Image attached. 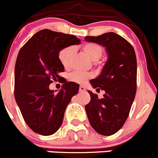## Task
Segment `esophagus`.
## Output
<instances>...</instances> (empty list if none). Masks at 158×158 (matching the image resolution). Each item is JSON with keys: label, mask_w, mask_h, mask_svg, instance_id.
Here are the masks:
<instances>
[{"label": "esophagus", "mask_w": 158, "mask_h": 158, "mask_svg": "<svg viewBox=\"0 0 158 158\" xmlns=\"http://www.w3.org/2000/svg\"><path fill=\"white\" fill-rule=\"evenodd\" d=\"M85 90V87L83 86H79V91L80 92H82V91H84Z\"/></svg>", "instance_id": "esophagus-1"}]
</instances>
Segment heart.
Returning a JSON list of instances; mask_svg holds the SVG:
<instances>
[{
    "instance_id": "obj_1",
    "label": "heart",
    "mask_w": 158,
    "mask_h": 158,
    "mask_svg": "<svg viewBox=\"0 0 158 158\" xmlns=\"http://www.w3.org/2000/svg\"><path fill=\"white\" fill-rule=\"evenodd\" d=\"M82 51L84 52L85 54L91 59L93 61H97L98 60L103 54V48L100 45L97 43H93V42H89L86 43L82 46ZM74 49L72 47H65L60 50L58 53V58L63 67L65 69L69 68L72 62V55H73ZM91 74L87 73H80V72H75L70 74L69 76V79L72 82H78V83H82L87 80L88 79L91 77Z\"/></svg>"
}]
</instances>
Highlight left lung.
<instances>
[{"instance_id":"8db88e82","label":"left lung","mask_w":158,"mask_h":158,"mask_svg":"<svg viewBox=\"0 0 158 158\" xmlns=\"http://www.w3.org/2000/svg\"><path fill=\"white\" fill-rule=\"evenodd\" d=\"M84 39L102 45L108 52L107 62L98 78L90 83L97 91L103 89V98L88 90L90 101L85 106L91 127L98 134L112 135L120 130L129 116L137 86V60L130 42L113 32Z\"/></svg>"}]
</instances>
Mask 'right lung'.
<instances>
[{"label":"right lung","mask_w":158,"mask_h":158,"mask_svg":"<svg viewBox=\"0 0 158 158\" xmlns=\"http://www.w3.org/2000/svg\"><path fill=\"white\" fill-rule=\"evenodd\" d=\"M72 35L48 29L38 31L20 49L15 66L14 95L28 127L42 135H51L63 123L66 108L79 91V84L63 82L58 93L49 89L64 67L58 58L60 50L79 44Z\"/></svg>","instance_id":"1"}]
</instances>
